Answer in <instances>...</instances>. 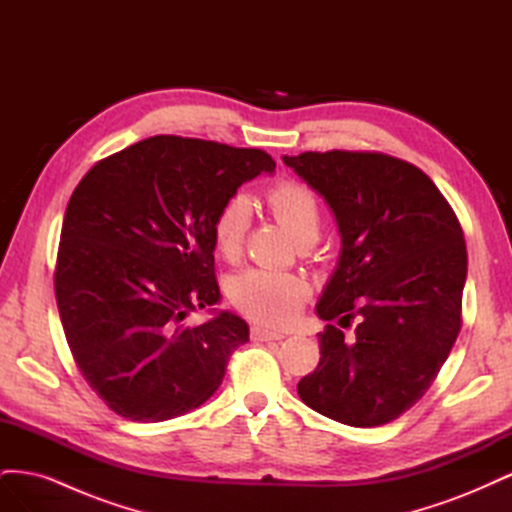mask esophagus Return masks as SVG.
<instances>
[{
    "instance_id": "1",
    "label": "esophagus",
    "mask_w": 512,
    "mask_h": 512,
    "mask_svg": "<svg viewBox=\"0 0 512 512\" xmlns=\"http://www.w3.org/2000/svg\"><path fill=\"white\" fill-rule=\"evenodd\" d=\"M250 337L254 339V342H280V339H284L282 333H273V331H267L262 327H252Z\"/></svg>"
}]
</instances>
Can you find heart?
I'll return each instance as SVG.
<instances>
[{"label": "heart", "instance_id": "obj_1", "mask_svg": "<svg viewBox=\"0 0 512 512\" xmlns=\"http://www.w3.org/2000/svg\"><path fill=\"white\" fill-rule=\"evenodd\" d=\"M267 205L299 243H314L322 228L318 196L301 181H280L267 194ZM252 224V200L247 194H232L213 220V241L226 260H237L243 252ZM312 288L294 273L250 269L230 284V299L243 316L282 329L299 318Z\"/></svg>", "mask_w": 512, "mask_h": 512}]
</instances>
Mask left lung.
Returning a JSON list of instances; mask_svg holds the SVG:
<instances>
[{"label":"left lung","mask_w":512,"mask_h":512,"mask_svg":"<svg viewBox=\"0 0 512 512\" xmlns=\"http://www.w3.org/2000/svg\"><path fill=\"white\" fill-rule=\"evenodd\" d=\"M284 164L324 196L342 232L316 305L320 363L297 384L305 404L352 427L391 423L421 399L461 331L468 273L453 207L421 168L382 151H305Z\"/></svg>","instance_id":"obj_1"}]
</instances>
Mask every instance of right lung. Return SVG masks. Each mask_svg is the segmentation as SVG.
<instances>
[{
  "instance_id": "1",
  "label": "right lung",
  "mask_w": 512,
  "mask_h": 512,
  "mask_svg": "<svg viewBox=\"0 0 512 512\" xmlns=\"http://www.w3.org/2000/svg\"><path fill=\"white\" fill-rule=\"evenodd\" d=\"M262 149L151 136L100 160L76 185L61 226L55 297L85 382L123 418L158 423L218 391L250 337L222 312L213 220L245 181L273 173Z\"/></svg>"
}]
</instances>
